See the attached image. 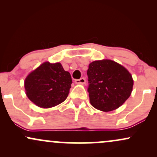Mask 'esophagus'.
<instances>
[{
    "label": "esophagus",
    "mask_w": 157,
    "mask_h": 157,
    "mask_svg": "<svg viewBox=\"0 0 157 157\" xmlns=\"http://www.w3.org/2000/svg\"><path fill=\"white\" fill-rule=\"evenodd\" d=\"M75 82L76 84L83 85V84H85V82H86V80H85V78H80V79H79V80H75Z\"/></svg>",
    "instance_id": "esophagus-1"
}]
</instances>
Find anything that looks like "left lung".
<instances>
[{"label": "left lung", "instance_id": "8db88e82", "mask_svg": "<svg viewBox=\"0 0 157 157\" xmlns=\"http://www.w3.org/2000/svg\"><path fill=\"white\" fill-rule=\"evenodd\" d=\"M91 105L100 111H111L128 100L134 80L125 67L111 60L91 63L87 71Z\"/></svg>", "mask_w": 157, "mask_h": 157}]
</instances>
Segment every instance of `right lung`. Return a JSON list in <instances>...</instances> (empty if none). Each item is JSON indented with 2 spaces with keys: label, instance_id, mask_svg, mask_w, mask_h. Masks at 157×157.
I'll return each instance as SVG.
<instances>
[{
  "label": "right lung",
  "instance_id": "add662e5",
  "mask_svg": "<svg viewBox=\"0 0 157 157\" xmlns=\"http://www.w3.org/2000/svg\"><path fill=\"white\" fill-rule=\"evenodd\" d=\"M71 75L60 63L45 62L32 71L24 82L26 94L31 101L40 108H52L67 98Z\"/></svg>",
  "mask_w": 157,
  "mask_h": 157
}]
</instances>
